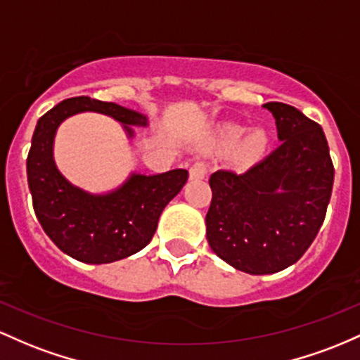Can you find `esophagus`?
Segmentation results:
<instances>
[{"instance_id":"34e87169","label":"esophagus","mask_w":360,"mask_h":360,"mask_svg":"<svg viewBox=\"0 0 360 360\" xmlns=\"http://www.w3.org/2000/svg\"><path fill=\"white\" fill-rule=\"evenodd\" d=\"M205 173H207V165L204 161H197L191 167V179L192 180H200L204 179Z\"/></svg>"}]
</instances>
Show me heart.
Listing matches in <instances>:
<instances>
[{
  "label": "heart",
  "mask_w": 360,
  "mask_h": 360,
  "mask_svg": "<svg viewBox=\"0 0 360 360\" xmlns=\"http://www.w3.org/2000/svg\"><path fill=\"white\" fill-rule=\"evenodd\" d=\"M243 136H245L243 127L228 126L221 131V143H223L224 146L233 148V146H236L241 139H243ZM264 148H265V137L262 136L260 132H257V134L250 136L248 139L245 141V144L241 146L240 155L245 161H252V160H255L262 151H264Z\"/></svg>",
  "instance_id": "1"
}]
</instances>
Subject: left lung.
Here are the masks:
<instances>
[{
    "mask_svg": "<svg viewBox=\"0 0 360 360\" xmlns=\"http://www.w3.org/2000/svg\"><path fill=\"white\" fill-rule=\"evenodd\" d=\"M264 107L281 144L245 173H212L205 216L212 252L252 276L281 272L304 255L325 221L335 175L320 124L288 103Z\"/></svg>",
    "mask_w": 360,
    "mask_h": 360,
    "instance_id": "1",
    "label": "left lung"
}]
</instances>
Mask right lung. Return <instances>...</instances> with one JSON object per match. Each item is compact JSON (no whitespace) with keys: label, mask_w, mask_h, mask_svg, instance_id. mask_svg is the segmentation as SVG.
<instances>
[{"label":"right lung","mask_w":360,"mask_h":360,"mask_svg":"<svg viewBox=\"0 0 360 360\" xmlns=\"http://www.w3.org/2000/svg\"><path fill=\"white\" fill-rule=\"evenodd\" d=\"M79 112H98L127 131L148 126L146 115L112 102L75 96L39 119L27 158L28 188L34 211L47 236L60 252L83 264H110L143 250L158 228L167 204L181 191L187 169L160 175L132 173L115 191L90 193L75 187L54 163V136L63 120Z\"/></svg>","instance_id":"obj_1"}]
</instances>
